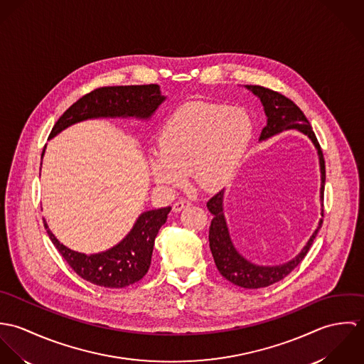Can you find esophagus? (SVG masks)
<instances>
[{"label": "esophagus", "instance_id": "1", "mask_svg": "<svg viewBox=\"0 0 364 364\" xmlns=\"http://www.w3.org/2000/svg\"><path fill=\"white\" fill-rule=\"evenodd\" d=\"M191 206V202L189 200H178L175 205H173V213H179V211H182L183 208H189Z\"/></svg>", "mask_w": 364, "mask_h": 364}]
</instances>
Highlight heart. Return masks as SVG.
I'll use <instances>...</instances> for the list:
<instances>
[{
  "label": "heart",
  "mask_w": 364,
  "mask_h": 364,
  "mask_svg": "<svg viewBox=\"0 0 364 364\" xmlns=\"http://www.w3.org/2000/svg\"><path fill=\"white\" fill-rule=\"evenodd\" d=\"M254 136L251 116L240 107L192 102L176 109L161 126L158 154L149 161L156 185L171 191L189 172L202 192H217L235 176Z\"/></svg>",
  "instance_id": "b5f03b06"
}]
</instances>
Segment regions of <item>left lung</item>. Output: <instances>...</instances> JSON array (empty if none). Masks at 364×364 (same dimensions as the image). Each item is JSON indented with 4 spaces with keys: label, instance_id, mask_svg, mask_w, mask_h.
Listing matches in <instances>:
<instances>
[{
    "label": "left lung",
    "instance_id": "left-lung-1",
    "mask_svg": "<svg viewBox=\"0 0 364 364\" xmlns=\"http://www.w3.org/2000/svg\"><path fill=\"white\" fill-rule=\"evenodd\" d=\"M245 88L259 98L266 114V126L260 133L259 141L267 140L286 130H299L311 140L314 147L316 149L318 159H319V172H321L319 200H321V206H323L322 202H323V186H325V161H323L319 143L312 132L311 124L307 120L306 114L293 101H290L289 98H286L284 95L276 91H272L260 85H245ZM224 193L225 191L223 189L208 202V211L213 214V220L208 230V242H210L211 255L214 258V263L218 272L228 282L244 289L267 287L284 279L294 267L299 266V263L304 259V257L310 251L312 241L315 240L322 225V218L319 220L315 231L312 232L304 248L293 259L287 260L286 263H279L272 266L257 264L244 258L237 251V248L231 241L228 225L224 215ZM321 215L323 217L322 208H321Z\"/></svg>",
    "mask_w": 364,
    "mask_h": 364
}]
</instances>
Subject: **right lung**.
Masks as SVG:
<instances>
[{"label": "right lung", "mask_w": 364, "mask_h": 364, "mask_svg": "<svg viewBox=\"0 0 364 364\" xmlns=\"http://www.w3.org/2000/svg\"><path fill=\"white\" fill-rule=\"evenodd\" d=\"M166 100L156 84L98 88L71 105L53 126L49 140L67 127L90 119L134 117L149 120ZM45 154V150L42 156ZM171 208L147 210L139 215L129 234L114 247L98 254H81L63 245L45 227L54 247L84 280L109 289H122L141 280L151 264L156 234Z\"/></svg>", "instance_id": "add662e5"}]
</instances>
